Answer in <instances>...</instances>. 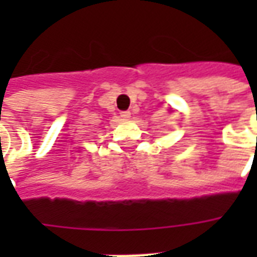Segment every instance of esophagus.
Masks as SVG:
<instances>
[{"label": "esophagus", "mask_w": 257, "mask_h": 257, "mask_svg": "<svg viewBox=\"0 0 257 257\" xmlns=\"http://www.w3.org/2000/svg\"><path fill=\"white\" fill-rule=\"evenodd\" d=\"M121 118H123V119H129V118H131V111H121Z\"/></svg>", "instance_id": "34e87169"}]
</instances>
